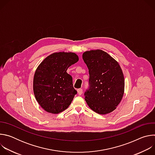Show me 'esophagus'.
Instances as JSON below:
<instances>
[{
    "label": "esophagus",
    "instance_id": "34e87169",
    "mask_svg": "<svg viewBox=\"0 0 155 155\" xmlns=\"http://www.w3.org/2000/svg\"><path fill=\"white\" fill-rule=\"evenodd\" d=\"M77 93L78 94V95H81L82 93H83V90L82 89H81V88H80V89H78L77 90Z\"/></svg>",
    "mask_w": 155,
    "mask_h": 155
}]
</instances>
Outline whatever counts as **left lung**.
<instances>
[{
    "label": "left lung",
    "instance_id": "1",
    "mask_svg": "<svg viewBox=\"0 0 155 155\" xmlns=\"http://www.w3.org/2000/svg\"><path fill=\"white\" fill-rule=\"evenodd\" d=\"M82 57L90 74V87L84 93L87 104L101 115L113 112L124 91V78L120 64L101 50L85 51Z\"/></svg>",
    "mask_w": 155,
    "mask_h": 155
}]
</instances>
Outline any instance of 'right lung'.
<instances>
[{"mask_svg": "<svg viewBox=\"0 0 155 155\" xmlns=\"http://www.w3.org/2000/svg\"><path fill=\"white\" fill-rule=\"evenodd\" d=\"M72 52L54 53L39 64L33 80L35 97L46 112L58 114L67 109L77 93L68 69L78 61Z\"/></svg>", "mask_w": 155, "mask_h": 155, "instance_id": "add662e5", "label": "right lung"}]
</instances>
